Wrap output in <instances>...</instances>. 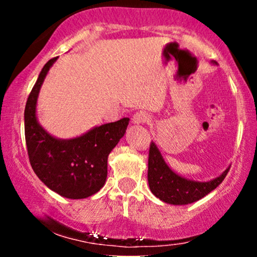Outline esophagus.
<instances>
[{"mask_svg": "<svg viewBox=\"0 0 257 257\" xmlns=\"http://www.w3.org/2000/svg\"><path fill=\"white\" fill-rule=\"evenodd\" d=\"M150 120V116L146 112H137V113L133 116V123L134 124H143V123H147Z\"/></svg>", "mask_w": 257, "mask_h": 257, "instance_id": "1", "label": "esophagus"}]
</instances>
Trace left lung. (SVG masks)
I'll return each instance as SVG.
<instances>
[{"instance_id":"obj_1","label":"left lung","mask_w":257,"mask_h":257,"mask_svg":"<svg viewBox=\"0 0 257 257\" xmlns=\"http://www.w3.org/2000/svg\"><path fill=\"white\" fill-rule=\"evenodd\" d=\"M228 170L229 167L220 176L206 182L185 179L168 167L153 141L150 145L147 172L150 190L157 198L168 204L185 205L197 202L215 190L226 178Z\"/></svg>"}]
</instances>
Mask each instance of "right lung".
Instances as JSON below:
<instances>
[{"mask_svg": "<svg viewBox=\"0 0 257 257\" xmlns=\"http://www.w3.org/2000/svg\"><path fill=\"white\" fill-rule=\"evenodd\" d=\"M43 66L26 101L25 140L30 164L38 179L65 198L82 199L93 196L105 185L107 157L124 137L129 118L95 126L75 139H57L38 123L36 104L41 85L53 64Z\"/></svg>", "mask_w": 257, "mask_h": 257, "instance_id": "add662e5", "label": "right lung"}]
</instances>
